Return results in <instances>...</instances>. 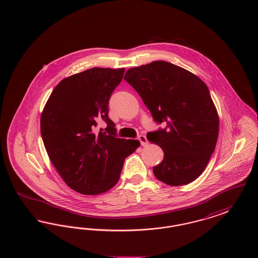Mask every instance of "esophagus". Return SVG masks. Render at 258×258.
I'll use <instances>...</instances> for the list:
<instances>
[{
    "label": "esophagus",
    "instance_id": "1",
    "mask_svg": "<svg viewBox=\"0 0 258 258\" xmlns=\"http://www.w3.org/2000/svg\"><path fill=\"white\" fill-rule=\"evenodd\" d=\"M138 140L140 141V143H141L142 146H147L148 140L145 135H139V136H138Z\"/></svg>",
    "mask_w": 258,
    "mask_h": 258
}]
</instances>
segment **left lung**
<instances>
[{
    "label": "left lung",
    "mask_w": 258,
    "mask_h": 258,
    "mask_svg": "<svg viewBox=\"0 0 258 258\" xmlns=\"http://www.w3.org/2000/svg\"><path fill=\"white\" fill-rule=\"evenodd\" d=\"M124 80L139 94L153 119L166 126L148 133L164 158L154 175L169 185L189 184L208 164L219 135V116L207 85L171 62L130 69Z\"/></svg>",
    "instance_id": "obj_1"
}]
</instances>
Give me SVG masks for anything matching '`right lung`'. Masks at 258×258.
<instances>
[{
	"instance_id": "right-lung-1",
	"label": "right lung",
	"mask_w": 258,
	"mask_h": 258,
	"mask_svg": "<svg viewBox=\"0 0 258 258\" xmlns=\"http://www.w3.org/2000/svg\"><path fill=\"white\" fill-rule=\"evenodd\" d=\"M124 69L93 68L62 79L43 108L40 133L50 160L75 191L96 196L119 181L124 159L140 145L118 138L108 101ZM99 120L108 126L94 134Z\"/></svg>"
}]
</instances>
